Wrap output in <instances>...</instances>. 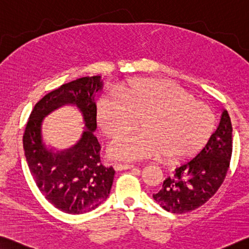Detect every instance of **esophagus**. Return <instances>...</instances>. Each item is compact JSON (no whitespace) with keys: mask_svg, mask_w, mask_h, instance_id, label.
<instances>
[{"mask_svg":"<svg viewBox=\"0 0 249 249\" xmlns=\"http://www.w3.org/2000/svg\"><path fill=\"white\" fill-rule=\"evenodd\" d=\"M114 169L117 172L120 171H124V169H131L134 167V165H129V164H115L114 165Z\"/></svg>","mask_w":249,"mask_h":249,"instance_id":"obj_1","label":"esophagus"}]
</instances>
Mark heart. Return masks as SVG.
Returning <instances> with one entry per match:
<instances>
[{
    "label": "heart",
    "mask_w": 249,
    "mask_h": 249,
    "mask_svg": "<svg viewBox=\"0 0 249 249\" xmlns=\"http://www.w3.org/2000/svg\"><path fill=\"white\" fill-rule=\"evenodd\" d=\"M97 125L105 136L125 131L142 118L143 132L116 136L107 146L110 160L137 161L165 156L178 163L195 156L215 129L212 109L166 80L141 78L122 89H109L98 97Z\"/></svg>",
    "instance_id": "b5f03b06"
}]
</instances>
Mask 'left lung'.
<instances>
[{
	"label": "left lung",
	"instance_id": "1",
	"mask_svg": "<svg viewBox=\"0 0 249 249\" xmlns=\"http://www.w3.org/2000/svg\"><path fill=\"white\" fill-rule=\"evenodd\" d=\"M231 133V117L224 109L219 125L205 147L192 160L177 167L153 198L174 214L192 212L206 203L226 177L232 151Z\"/></svg>",
	"mask_w": 249,
	"mask_h": 249
}]
</instances>
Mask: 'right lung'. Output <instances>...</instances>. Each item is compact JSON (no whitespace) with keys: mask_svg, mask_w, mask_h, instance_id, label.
Returning a JSON list of instances; mask_svg holds the SVG:
<instances>
[{"mask_svg":"<svg viewBox=\"0 0 249 249\" xmlns=\"http://www.w3.org/2000/svg\"><path fill=\"white\" fill-rule=\"evenodd\" d=\"M103 88L101 76H86L63 84L35 104L27 121L23 147L30 172L45 198L68 214H84L95 210L109 195L113 167L100 160L101 145L96 129L94 94ZM73 105L83 116L86 129L72 148L63 151L49 149L42 142V120L55 109Z\"/></svg>","mask_w":249,"mask_h":249,"instance_id":"add662e5","label":"right lung"}]
</instances>
